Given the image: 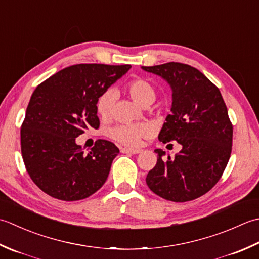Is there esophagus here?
Returning a JSON list of instances; mask_svg holds the SVG:
<instances>
[{"label":"esophagus","instance_id":"34e87169","mask_svg":"<svg viewBox=\"0 0 259 259\" xmlns=\"http://www.w3.org/2000/svg\"><path fill=\"white\" fill-rule=\"evenodd\" d=\"M120 152L122 153H131V154H139V153L142 152L141 149H128V147H122L120 149Z\"/></svg>","mask_w":259,"mask_h":259}]
</instances>
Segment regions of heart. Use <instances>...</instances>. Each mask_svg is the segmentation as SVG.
<instances>
[{
  "mask_svg": "<svg viewBox=\"0 0 259 259\" xmlns=\"http://www.w3.org/2000/svg\"><path fill=\"white\" fill-rule=\"evenodd\" d=\"M126 95L141 106H149L156 98V88L151 81L144 78H134L124 86ZM116 100V94L108 89L98 97L96 102V112L102 120L112 117ZM152 127L149 124H120L109 131V136L116 142L126 146H137L141 141L149 136Z\"/></svg>",
  "mask_w": 259,
  "mask_h": 259,
  "instance_id": "1",
  "label": "heart"
}]
</instances>
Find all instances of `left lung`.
<instances>
[{
    "label": "left lung",
    "mask_w": 259,
    "mask_h": 259,
    "mask_svg": "<svg viewBox=\"0 0 259 259\" xmlns=\"http://www.w3.org/2000/svg\"><path fill=\"white\" fill-rule=\"evenodd\" d=\"M142 69L170 83L172 114L166 116L159 140L182 145L174 159L164 160L165 152L155 150L157 162L147 173L146 184L165 200L191 201L215 186L229 161L233 124L224 98L201 71L186 63L167 62Z\"/></svg>",
    "instance_id": "1"
}]
</instances>
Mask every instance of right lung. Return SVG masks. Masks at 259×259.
<instances>
[{"mask_svg": "<svg viewBox=\"0 0 259 259\" xmlns=\"http://www.w3.org/2000/svg\"><path fill=\"white\" fill-rule=\"evenodd\" d=\"M131 67L79 63L35 88L21 126V152L30 178L45 193L77 201L92 196L107 180L118 147L97 140L85 154L76 137L99 127L98 97Z\"/></svg>", "mask_w": 259, "mask_h": 259, "instance_id": "right-lung-1", "label": "right lung"}]
</instances>
